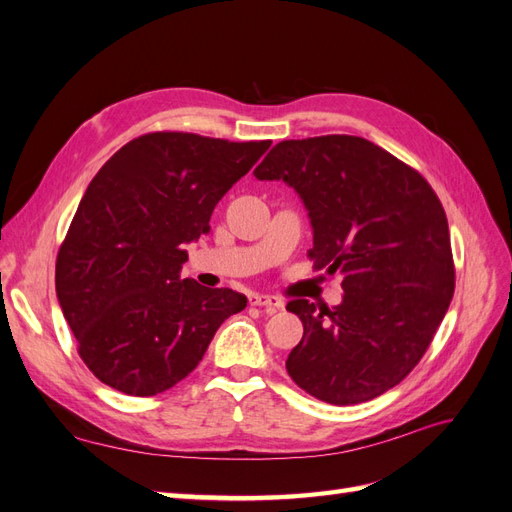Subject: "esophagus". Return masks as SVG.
Instances as JSON below:
<instances>
[{
    "label": "esophagus",
    "mask_w": 512,
    "mask_h": 512,
    "mask_svg": "<svg viewBox=\"0 0 512 512\" xmlns=\"http://www.w3.org/2000/svg\"><path fill=\"white\" fill-rule=\"evenodd\" d=\"M250 305L254 307H267L269 312H277V309L284 307V301L280 297H273V294H258V292H252L250 294Z\"/></svg>",
    "instance_id": "1"
}]
</instances>
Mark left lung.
Wrapping results in <instances>:
<instances>
[{
  "mask_svg": "<svg viewBox=\"0 0 512 512\" xmlns=\"http://www.w3.org/2000/svg\"><path fill=\"white\" fill-rule=\"evenodd\" d=\"M254 175L299 192L314 228L309 260L344 277L333 309L286 305L303 322L290 378L333 406L393 389L423 359L455 292L440 198L418 170L348 134L277 143Z\"/></svg>",
  "mask_w": 512,
  "mask_h": 512,
  "instance_id": "8db88e82",
  "label": "left lung"
}]
</instances>
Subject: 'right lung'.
Returning a JSON list of instances; mask_svg holds the SVG:
<instances>
[{
  "label": "right lung",
  "instance_id": "add662e5",
  "mask_svg": "<svg viewBox=\"0 0 512 512\" xmlns=\"http://www.w3.org/2000/svg\"><path fill=\"white\" fill-rule=\"evenodd\" d=\"M271 141L149 132L91 179L55 262L61 312L100 382L151 397L203 359L245 294L181 280L185 243L209 232L220 198Z\"/></svg>",
  "mask_w": 512,
  "mask_h": 512
}]
</instances>
